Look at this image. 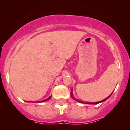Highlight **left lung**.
<instances>
[{"label":"left lung","instance_id":"obj_1","mask_svg":"<svg viewBox=\"0 0 130 130\" xmlns=\"http://www.w3.org/2000/svg\"><path fill=\"white\" fill-rule=\"evenodd\" d=\"M112 93L111 94V95H109V96H108V97H107L106 98H105V99H104V100H102V101H98V102H95V103H86V104H98V103H101V102H103V101H106V100H107V99H108V98H109V97H110V96H111V95H112ZM71 97H72L73 98V99H74V100H76L77 101H78V102H80V103H83V101H79V100H76V99H75V98H74L73 97V94H72V93H71Z\"/></svg>","mask_w":130,"mask_h":130}]
</instances>
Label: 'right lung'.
I'll use <instances>...</instances> for the list:
<instances>
[{
    "label": "right lung",
    "instance_id": "right-lung-1",
    "mask_svg": "<svg viewBox=\"0 0 130 130\" xmlns=\"http://www.w3.org/2000/svg\"><path fill=\"white\" fill-rule=\"evenodd\" d=\"M51 96H50V97H49L48 98H47V99H46V100H43V101H41V102H44V101H47V100H48L49 99H50V98H51Z\"/></svg>",
    "mask_w": 130,
    "mask_h": 130
}]
</instances>
